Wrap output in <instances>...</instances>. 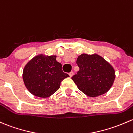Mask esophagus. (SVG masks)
I'll return each instance as SVG.
<instances>
[{
	"instance_id": "obj_1",
	"label": "esophagus",
	"mask_w": 133,
	"mask_h": 133,
	"mask_svg": "<svg viewBox=\"0 0 133 133\" xmlns=\"http://www.w3.org/2000/svg\"><path fill=\"white\" fill-rule=\"evenodd\" d=\"M69 76H70V77H72L74 75V72H72V71H71V72L69 73Z\"/></svg>"
}]
</instances>
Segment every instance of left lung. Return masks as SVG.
<instances>
[{"label": "left lung", "instance_id": "1", "mask_svg": "<svg viewBox=\"0 0 133 133\" xmlns=\"http://www.w3.org/2000/svg\"><path fill=\"white\" fill-rule=\"evenodd\" d=\"M76 64L79 70L71 79L79 90L89 97L107 93L115 78L112 66L101 56L83 54L78 56Z\"/></svg>", "mask_w": 133, "mask_h": 133}]
</instances>
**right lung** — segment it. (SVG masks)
I'll return each instance as SVG.
<instances>
[{
    "mask_svg": "<svg viewBox=\"0 0 133 133\" xmlns=\"http://www.w3.org/2000/svg\"><path fill=\"white\" fill-rule=\"evenodd\" d=\"M56 56L37 55L30 60L23 71L25 85L34 96L48 97L58 90L61 82L69 75L62 71V64Z\"/></svg>",
    "mask_w": 133,
    "mask_h": 133,
    "instance_id": "right-lung-1",
    "label": "right lung"
}]
</instances>
